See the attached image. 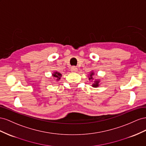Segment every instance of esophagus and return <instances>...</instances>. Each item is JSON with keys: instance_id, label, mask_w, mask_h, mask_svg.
Here are the masks:
<instances>
[{"instance_id": "esophagus-1", "label": "esophagus", "mask_w": 146, "mask_h": 146, "mask_svg": "<svg viewBox=\"0 0 146 146\" xmlns=\"http://www.w3.org/2000/svg\"><path fill=\"white\" fill-rule=\"evenodd\" d=\"M71 71H72V72H76L78 71V68H77L76 66H72V67H71Z\"/></svg>"}]
</instances>
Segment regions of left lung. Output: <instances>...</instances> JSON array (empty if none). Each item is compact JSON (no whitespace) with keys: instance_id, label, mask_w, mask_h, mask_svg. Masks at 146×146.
Returning <instances> with one entry per match:
<instances>
[{"instance_id":"obj_1","label":"left lung","mask_w":146,"mask_h":146,"mask_svg":"<svg viewBox=\"0 0 146 146\" xmlns=\"http://www.w3.org/2000/svg\"><path fill=\"white\" fill-rule=\"evenodd\" d=\"M92 75H94V73H92L90 74V78H89V80H92ZM100 81H95V82L93 84V87H97L98 86V83H99Z\"/></svg>"}]
</instances>
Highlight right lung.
<instances>
[{
  "label": "right lung",
  "mask_w": 146,
  "mask_h": 146,
  "mask_svg": "<svg viewBox=\"0 0 146 146\" xmlns=\"http://www.w3.org/2000/svg\"><path fill=\"white\" fill-rule=\"evenodd\" d=\"M52 76H53L54 77L57 78V80H60V78L61 74H60V73L56 72V73H54V74H52Z\"/></svg>",
  "instance_id": "1"
}]
</instances>
